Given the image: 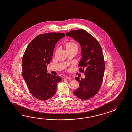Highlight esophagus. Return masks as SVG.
Wrapping results in <instances>:
<instances>
[{
    "label": "esophagus",
    "mask_w": 132,
    "mask_h": 132,
    "mask_svg": "<svg viewBox=\"0 0 132 132\" xmlns=\"http://www.w3.org/2000/svg\"><path fill=\"white\" fill-rule=\"evenodd\" d=\"M71 79V78L70 77H66L64 78V80H70Z\"/></svg>",
    "instance_id": "34e87169"
}]
</instances>
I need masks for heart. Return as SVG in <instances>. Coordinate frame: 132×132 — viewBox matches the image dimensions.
<instances>
[{"instance_id":"obj_1","label":"heart","mask_w":132,"mask_h":132,"mask_svg":"<svg viewBox=\"0 0 132 132\" xmlns=\"http://www.w3.org/2000/svg\"><path fill=\"white\" fill-rule=\"evenodd\" d=\"M66 48L67 50L68 49H76L78 50V45L77 44L73 42H68L65 45Z\"/></svg>"}]
</instances>
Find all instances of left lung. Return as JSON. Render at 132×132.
<instances>
[{"label":"left lung","instance_id":"8db88e82","mask_svg":"<svg viewBox=\"0 0 132 132\" xmlns=\"http://www.w3.org/2000/svg\"><path fill=\"white\" fill-rule=\"evenodd\" d=\"M80 44L82 59L79 63L84 79H75L80 82V87L73 94L80 100L93 97L99 91L104 78L105 63L101 47L97 40L83 29L72 30L66 34Z\"/></svg>","mask_w":132,"mask_h":132}]
</instances>
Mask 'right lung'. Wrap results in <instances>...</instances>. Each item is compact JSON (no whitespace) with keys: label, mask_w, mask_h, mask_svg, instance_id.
Returning <instances> with one entry per match:
<instances>
[{"label":"right lung","mask_w":132,"mask_h":132,"mask_svg":"<svg viewBox=\"0 0 132 132\" xmlns=\"http://www.w3.org/2000/svg\"><path fill=\"white\" fill-rule=\"evenodd\" d=\"M65 35L50 32L39 35L26 48L22 59V76L31 93L40 100H49L56 92L62 78L47 73L56 44Z\"/></svg>","instance_id":"1"}]
</instances>
